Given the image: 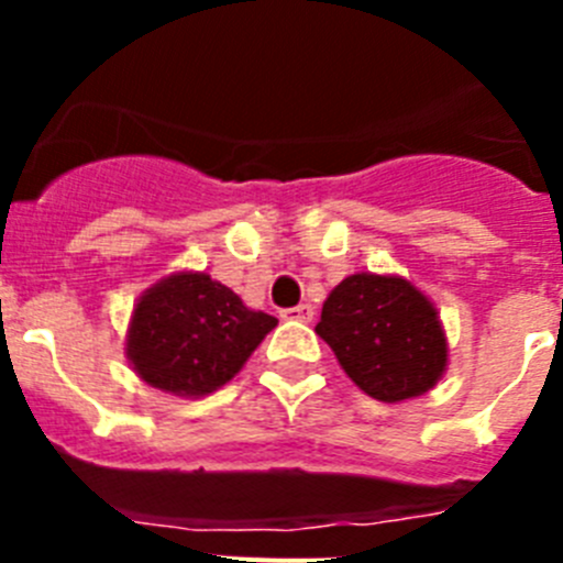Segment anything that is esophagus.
I'll use <instances>...</instances> for the list:
<instances>
[{
    "instance_id": "34e87169",
    "label": "esophagus",
    "mask_w": 563,
    "mask_h": 563,
    "mask_svg": "<svg viewBox=\"0 0 563 563\" xmlns=\"http://www.w3.org/2000/svg\"><path fill=\"white\" fill-rule=\"evenodd\" d=\"M312 316H316L312 305H298L290 307V310H282V318H285V321H301V324H310Z\"/></svg>"
}]
</instances>
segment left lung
I'll return each instance as SVG.
<instances>
[{"label": "left lung", "instance_id": "left-lung-1", "mask_svg": "<svg viewBox=\"0 0 563 563\" xmlns=\"http://www.w3.org/2000/svg\"><path fill=\"white\" fill-rule=\"evenodd\" d=\"M316 332L357 389L380 402L426 395L449 369V338L420 287L395 273H352L327 296Z\"/></svg>", "mask_w": 563, "mask_h": 563}]
</instances>
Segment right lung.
Returning a JSON list of instances; mask_svg holds the SVG:
<instances>
[{
    "label": "right lung",
    "instance_id": "right-lung-1",
    "mask_svg": "<svg viewBox=\"0 0 563 563\" xmlns=\"http://www.w3.org/2000/svg\"><path fill=\"white\" fill-rule=\"evenodd\" d=\"M276 324L208 273L177 271L141 292L123 350L152 389L194 400L233 380Z\"/></svg>",
    "mask_w": 563,
    "mask_h": 563
}]
</instances>
